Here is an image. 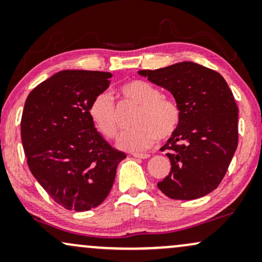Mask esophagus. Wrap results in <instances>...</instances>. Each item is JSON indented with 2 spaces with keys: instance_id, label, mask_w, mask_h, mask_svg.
I'll return each instance as SVG.
<instances>
[{
  "instance_id": "1",
  "label": "esophagus",
  "mask_w": 262,
  "mask_h": 262,
  "mask_svg": "<svg viewBox=\"0 0 262 262\" xmlns=\"http://www.w3.org/2000/svg\"><path fill=\"white\" fill-rule=\"evenodd\" d=\"M132 156H134L135 158H141V159L149 158L148 153H132Z\"/></svg>"
}]
</instances>
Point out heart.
Returning a JSON list of instances; mask_svg holds the SVG:
<instances>
[{
	"mask_svg": "<svg viewBox=\"0 0 262 262\" xmlns=\"http://www.w3.org/2000/svg\"><path fill=\"white\" fill-rule=\"evenodd\" d=\"M120 93L127 101L138 105L134 116L136 127L126 131L119 140V147L140 152L155 144L157 137L168 140L177 132L181 121V110L177 101L162 97L161 91L142 79L125 82ZM89 118L98 131L107 140L118 137L120 122L115 103L107 92L98 94L88 109Z\"/></svg>",
	"mask_w": 262,
	"mask_h": 262,
	"instance_id": "heart-1",
	"label": "heart"
}]
</instances>
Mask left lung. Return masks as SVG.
<instances>
[{"label":"left lung","instance_id":"8db88e82","mask_svg":"<svg viewBox=\"0 0 262 262\" xmlns=\"http://www.w3.org/2000/svg\"><path fill=\"white\" fill-rule=\"evenodd\" d=\"M138 75L168 89L181 110L179 127L161 148L167 150L171 169L158 189L174 200L213 191L238 147L239 110L226 79L190 61Z\"/></svg>","mask_w":262,"mask_h":262}]
</instances>
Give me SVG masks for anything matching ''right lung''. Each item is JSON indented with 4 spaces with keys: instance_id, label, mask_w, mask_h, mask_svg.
Listing matches in <instances>:
<instances>
[{
    "instance_id": "right-lung-1",
    "label": "right lung",
    "mask_w": 262,
    "mask_h": 262,
    "mask_svg": "<svg viewBox=\"0 0 262 262\" xmlns=\"http://www.w3.org/2000/svg\"><path fill=\"white\" fill-rule=\"evenodd\" d=\"M110 72L66 70L30 92L20 135L30 171L66 210L88 211L112 190L124 152L113 148L94 127L88 109L109 87Z\"/></svg>"
}]
</instances>
